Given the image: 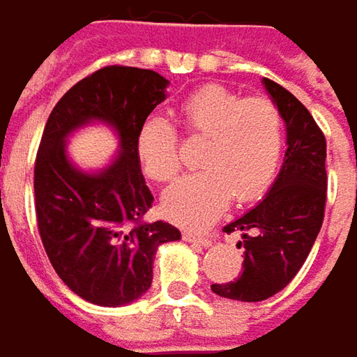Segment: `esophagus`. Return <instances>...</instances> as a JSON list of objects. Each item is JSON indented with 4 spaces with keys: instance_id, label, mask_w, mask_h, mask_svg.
<instances>
[{
    "instance_id": "34e87169",
    "label": "esophagus",
    "mask_w": 357,
    "mask_h": 357,
    "mask_svg": "<svg viewBox=\"0 0 357 357\" xmlns=\"http://www.w3.org/2000/svg\"><path fill=\"white\" fill-rule=\"evenodd\" d=\"M183 241H188V243H198L202 245V247H208V245L212 243L211 237H206V235H196V233H190V231L183 233Z\"/></svg>"
}]
</instances>
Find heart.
I'll list each match as a JSON object with an SVG mask.
<instances>
[{
    "mask_svg": "<svg viewBox=\"0 0 357 357\" xmlns=\"http://www.w3.org/2000/svg\"><path fill=\"white\" fill-rule=\"evenodd\" d=\"M190 139L206 141L198 153L202 172L179 179L163 194V212L185 227H206L227 208L259 198L272 183L284 146V120L268 98L204 85L181 104ZM137 155L146 176L172 181L181 169L178 132L163 118H149L137 135Z\"/></svg>",
    "mask_w": 357,
    "mask_h": 357,
    "instance_id": "1",
    "label": "heart"
}]
</instances>
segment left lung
I'll return each instance as SVG.
<instances>
[{
    "label": "left lung",
    "mask_w": 357,
    "mask_h": 357,
    "mask_svg": "<svg viewBox=\"0 0 357 357\" xmlns=\"http://www.w3.org/2000/svg\"><path fill=\"white\" fill-rule=\"evenodd\" d=\"M286 122V157L268 196L222 231H241L243 272L212 284L222 298L257 303L286 288L307 261L321 231L327 200V143L307 108L280 83L264 79Z\"/></svg>",
    "instance_id": "left-lung-1"
}]
</instances>
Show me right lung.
Wrapping results in <instances>:
<instances>
[{
  "label": "right lung",
  "instance_id": "add662e5",
  "mask_svg": "<svg viewBox=\"0 0 357 357\" xmlns=\"http://www.w3.org/2000/svg\"><path fill=\"white\" fill-rule=\"evenodd\" d=\"M167 79L151 69L110 65L77 82L52 108L34 163L38 233L59 278L83 301L120 307L153 282V257L179 231L145 222L153 204L137 155L146 116L165 100ZM89 119L119 132L116 161L100 174L75 170L64 155L69 132Z\"/></svg>",
  "mask_w": 357,
  "mask_h": 357
}]
</instances>
